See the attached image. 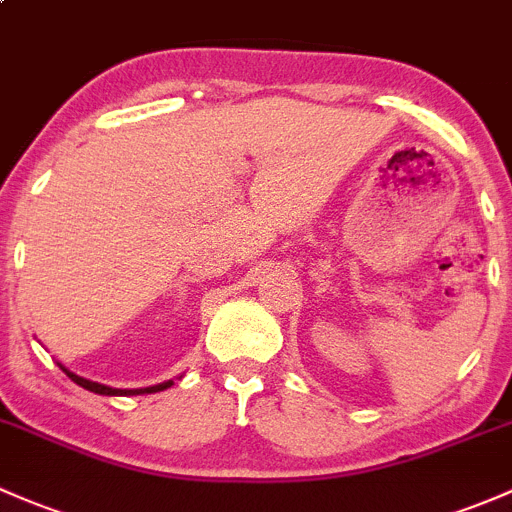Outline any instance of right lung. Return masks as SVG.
Segmentation results:
<instances>
[{"label":"right lung","instance_id":"add662e5","mask_svg":"<svg viewBox=\"0 0 512 512\" xmlns=\"http://www.w3.org/2000/svg\"><path fill=\"white\" fill-rule=\"evenodd\" d=\"M58 365H61V363H58ZM61 370L68 375V378L73 380L75 385L85 387V390H90V392H98V395H122V397H127V395H149V392H161V390H166V387L174 385V380H166V383H159V385H152V387H137V390H120V387H107V385L93 383V380L80 378V375H75L68 368H63V365H61Z\"/></svg>","mask_w":512,"mask_h":512}]
</instances>
